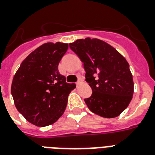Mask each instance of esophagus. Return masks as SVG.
Returning <instances> with one entry per match:
<instances>
[{
  "instance_id": "obj_1",
  "label": "esophagus",
  "mask_w": 155,
  "mask_h": 155,
  "mask_svg": "<svg viewBox=\"0 0 155 155\" xmlns=\"http://www.w3.org/2000/svg\"><path fill=\"white\" fill-rule=\"evenodd\" d=\"M82 83H83V80H82L81 78H79V80H78V81L76 82V86H80V84H82Z\"/></svg>"
}]
</instances>
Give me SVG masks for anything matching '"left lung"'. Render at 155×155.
I'll return each instance as SVG.
<instances>
[{
	"mask_svg": "<svg viewBox=\"0 0 155 155\" xmlns=\"http://www.w3.org/2000/svg\"><path fill=\"white\" fill-rule=\"evenodd\" d=\"M84 63L86 81L92 89L85 103L102 117L119 116L132 98L134 84L129 64L113 46L102 40L87 38L69 44Z\"/></svg>",
	"mask_w": 155,
	"mask_h": 155,
	"instance_id": "1",
	"label": "left lung"
}]
</instances>
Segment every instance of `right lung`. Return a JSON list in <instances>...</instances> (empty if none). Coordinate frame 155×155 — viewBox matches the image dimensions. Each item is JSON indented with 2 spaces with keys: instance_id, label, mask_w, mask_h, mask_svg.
Segmentation results:
<instances>
[{
  "instance_id": "1",
  "label": "right lung",
  "mask_w": 155,
  "mask_h": 155,
  "mask_svg": "<svg viewBox=\"0 0 155 155\" xmlns=\"http://www.w3.org/2000/svg\"><path fill=\"white\" fill-rule=\"evenodd\" d=\"M68 48L62 42L43 44L27 56L14 75L11 93L15 107L35 125L45 127L57 121L75 88L58 71Z\"/></svg>"
}]
</instances>
